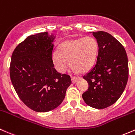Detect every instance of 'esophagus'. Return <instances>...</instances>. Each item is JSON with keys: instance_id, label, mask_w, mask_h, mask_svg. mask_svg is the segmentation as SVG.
<instances>
[{"instance_id": "34e87169", "label": "esophagus", "mask_w": 135, "mask_h": 135, "mask_svg": "<svg viewBox=\"0 0 135 135\" xmlns=\"http://www.w3.org/2000/svg\"><path fill=\"white\" fill-rule=\"evenodd\" d=\"M80 79L79 77H71V81L73 83H77L78 79Z\"/></svg>"}]
</instances>
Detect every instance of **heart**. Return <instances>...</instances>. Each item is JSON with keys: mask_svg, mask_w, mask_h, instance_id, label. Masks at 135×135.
Wrapping results in <instances>:
<instances>
[{"mask_svg": "<svg viewBox=\"0 0 135 135\" xmlns=\"http://www.w3.org/2000/svg\"><path fill=\"white\" fill-rule=\"evenodd\" d=\"M98 53L96 40L86 36L65 41L60 45L58 52L52 54V61L57 71L61 73L66 71L69 62L72 71H86L94 66Z\"/></svg>", "mask_w": 135, "mask_h": 135, "instance_id": "heart-1", "label": "heart"}]
</instances>
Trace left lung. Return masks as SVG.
I'll return each instance as SVG.
<instances>
[{
  "instance_id": "left-lung-1",
  "label": "left lung",
  "mask_w": 135,
  "mask_h": 135,
  "mask_svg": "<svg viewBox=\"0 0 135 135\" xmlns=\"http://www.w3.org/2000/svg\"><path fill=\"white\" fill-rule=\"evenodd\" d=\"M98 44L96 63L83 76L88 89L82 95L84 102L95 109L113 105L126 88L129 76L128 59L123 45L106 32H92Z\"/></svg>"
}]
</instances>
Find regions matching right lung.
Listing matches in <instances>:
<instances>
[{
	"label": "right lung",
	"mask_w": 135,
	"mask_h": 135,
	"mask_svg": "<svg viewBox=\"0 0 135 135\" xmlns=\"http://www.w3.org/2000/svg\"><path fill=\"white\" fill-rule=\"evenodd\" d=\"M55 36L41 32L28 36L13 51L9 74L19 98L36 112L56 109L71 84L70 76L54 68L52 54Z\"/></svg>",
	"instance_id": "right-lung-1"
}]
</instances>
